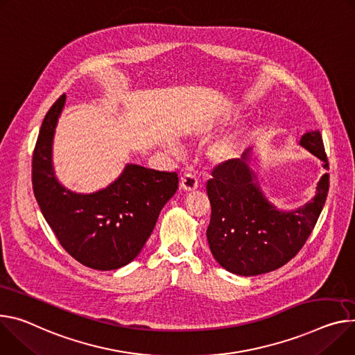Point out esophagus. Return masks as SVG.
Listing matches in <instances>:
<instances>
[{
  "label": "esophagus",
  "mask_w": 355,
  "mask_h": 355,
  "mask_svg": "<svg viewBox=\"0 0 355 355\" xmlns=\"http://www.w3.org/2000/svg\"><path fill=\"white\" fill-rule=\"evenodd\" d=\"M180 188L185 192H192L196 191L198 188V181L194 175L191 174H185L184 177H181V181H180Z\"/></svg>",
  "instance_id": "esophagus-1"
}]
</instances>
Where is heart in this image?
I'll use <instances>...</instances> for the list:
<instances>
[{
	"mask_svg": "<svg viewBox=\"0 0 355 355\" xmlns=\"http://www.w3.org/2000/svg\"><path fill=\"white\" fill-rule=\"evenodd\" d=\"M211 132H212V125H204L198 130L201 136H208ZM245 141H246V133L243 130L234 132L228 136L219 139L216 143H214L209 148L208 155L214 161H216V163H228V161H232L241 155L245 147ZM168 148L173 154L178 155L181 153V148L175 143H170Z\"/></svg>",
	"mask_w": 355,
	"mask_h": 355,
	"instance_id": "heart-1",
	"label": "heart"
}]
</instances>
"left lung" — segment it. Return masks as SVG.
<instances>
[{"mask_svg": "<svg viewBox=\"0 0 355 355\" xmlns=\"http://www.w3.org/2000/svg\"><path fill=\"white\" fill-rule=\"evenodd\" d=\"M299 146L326 163L323 139L318 130H306ZM256 151L219 164L208 181L212 214L207 230L214 259L239 276L269 273L287 263L311 234L324 207L329 174L320 177L314 197L295 209L270 202L259 182Z\"/></svg>", "mask_w": 355, "mask_h": 355, "instance_id": "left-lung-1", "label": "left lung"}]
</instances>
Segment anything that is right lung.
I'll return each instance as SVG.
<instances>
[{"label":"right lung","mask_w":355,"mask_h":355,"mask_svg":"<svg viewBox=\"0 0 355 355\" xmlns=\"http://www.w3.org/2000/svg\"><path fill=\"white\" fill-rule=\"evenodd\" d=\"M65 102L63 94L42 121L32 158L34 194L63 249L87 268L114 270L139 256L178 177L128 163L105 188L90 194L68 189L53 168V137Z\"/></svg>","instance_id":"right-lung-1"}]
</instances>
